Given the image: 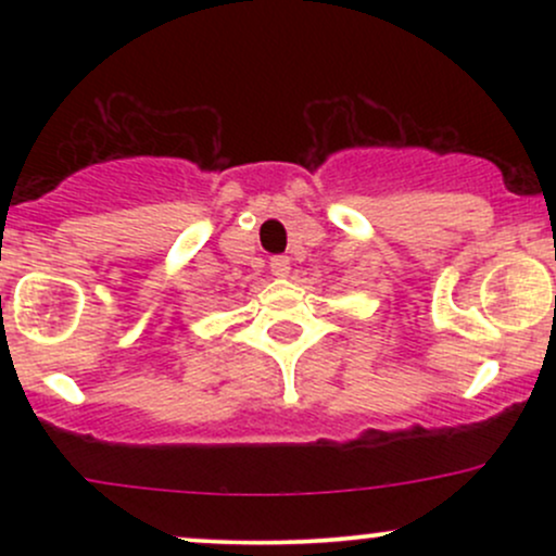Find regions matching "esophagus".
Instances as JSON below:
<instances>
[{"instance_id":"1","label":"esophagus","mask_w":556,"mask_h":556,"mask_svg":"<svg viewBox=\"0 0 556 556\" xmlns=\"http://www.w3.org/2000/svg\"><path fill=\"white\" fill-rule=\"evenodd\" d=\"M269 266L274 277H287V274H290V258L287 256H274Z\"/></svg>"}]
</instances>
